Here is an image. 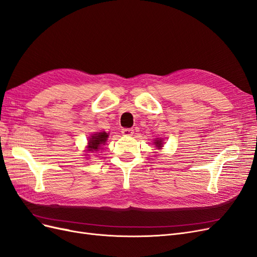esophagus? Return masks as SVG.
Masks as SVG:
<instances>
[{
  "label": "esophagus",
  "mask_w": 257,
  "mask_h": 257,
  "mask_svg": "<svg viewBox=\"0 0 257 257\" xmlns=\"http://www.w3.org/2000/svg\"><path fill=\"white\" fill-rule=\"evenodd\" d=\"M122 134L123 136H132L134 134V130L132 128H122Z\"/></svg>",
  "instance_id": "1"
}]
</instances>
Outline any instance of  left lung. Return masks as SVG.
Listing matches in <instances>:
<instances>
[{"mask_svg": "<svg viewBox=\"0 0 257 257\" xmlns=\"http://www.w3.org/2000/svg\"><path fill=\"white\" fill-rule=\"evenodd\" d=\"M155 145H157V147L160 149V148L163 146V142L161 141V139H159V141H157V143H155Z\"/></svg>", "mask_w": 257, "mask_h": 257, "instance_id": "left-lung-1", "label": "left lung"}]
</instances>
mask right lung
<instances>
[{
  "mask_svg": "<svg viewBox=\"0 0 257 257\" xmlns=\"http://www.w3.org/2000/svg\"><path fill=\"white\" fill-rule=\"evenodd\" d=\"M107 138H108V134L105 133V132H103V133H97V134L93 135L89 139L88 151H90V152L98 151V149H100L102 145H105Z\"/></svg>",
  "mask_w": 257,
  "mask_h": 257,
  "instance_id": "right-lung-1",
  "label": "right lung"
}]
</instances>
